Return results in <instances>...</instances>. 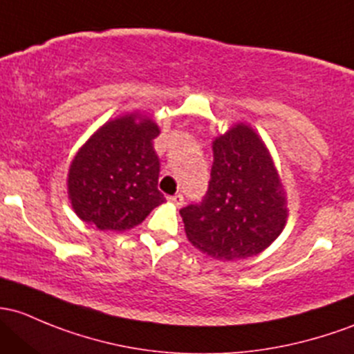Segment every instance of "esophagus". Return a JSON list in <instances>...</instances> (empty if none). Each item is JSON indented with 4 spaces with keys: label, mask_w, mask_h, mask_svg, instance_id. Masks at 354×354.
<instances>
[{
    "label": "esophagus",
    "mask_w": 354,
    "mask_h": 354,
    "mask_svg": "<svg viewBox=\"0 0 354 354\" xmlns=\"http://www.w3.org/2000/svg\"><path fill=\"white\" fill-rule=\"evenodd\" d=\"M167 202L173 203V205H176V207H180V205H183V196H181V195L167 196Z\"/></svg>",
    "instance_id": "1"
}]
</instances>
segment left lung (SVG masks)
I'll list each match as a JSON object with an SVG mask.
<instances>
[{
    "label": "left lung",
    "mask_w": 354,
    "mask_h": 354,
    "mask_svg": "<svg viewBox=\"0 0 354 354\" xmlns=\"http://www.w3.org/2000/svg\"><path fill=\"white\" fill-rule=\"evenodd\" d=\"M208 192L181 208L188 241L215 259H244L273 243L288 218L286 195L266 144L248 124H236L212 142Z\"/></svg>",
    "instance_id": "8db88e82"
}]
</instances>
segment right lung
Returning a JSON list of instances; mask_svg holds the SVG:
<instances>
[{"mask_svg": "<svg viewBox=\"0 0 354 354\" xmlns=\"http://www.w3.org/2000/svg\"><path fill=\"white\" fill-rule=\"evenodd\" d=\"M158 136L159 125L133 111L103 124L80 147L69 166L68 195L81 221L124 232L165 203L152 146Z\"/></svg>", "mask_w": 354, "mask_h": 354, "instance_id": "right-lung-1", "label": "right lung"}]
</instances>
